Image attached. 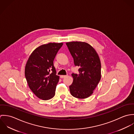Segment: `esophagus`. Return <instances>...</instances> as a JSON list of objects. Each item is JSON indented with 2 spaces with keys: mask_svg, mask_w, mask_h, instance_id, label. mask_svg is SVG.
I'll list each match as a JSON object with an SVG mask.
<instances>
[{
  "mask_svg": "<svg viewBox=\"0 0 134 134\" xmlns=\"http://www.w3.org/2000/svg\"><path fill=\"white\" fill-rule=\"evenodd\" d=\"M66 77V75H61V76H60V78H64V77Z\"/></svg>",
  "mask_w": 134,
  "mask_h": 134,
  "instance_id": "obj_1",
  "label": "esophagus"
}]
</instances>
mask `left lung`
<instances>
[{
	"label": "left lung",
	"mask_w": 134,
	"mask_h": 134,
	"mask_svg": "<svg viewBox=\"0 0 134 134\" xmlns=\"http://www.w3.org/2000/svg\"><path fill=\"white\" fill-rule=\"evenodd\" d=\"M74 59L79 73L72 74V84L70 86L71 95L78 98H86L91 96L101 78V64L95 49L84 42L66 43Z\"/></svg>",
	"instance_id": "obj_1"
}]
</instances>
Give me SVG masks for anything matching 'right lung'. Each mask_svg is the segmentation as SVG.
Returning a JSON list of instances; mask_svg holds the SVG:
<instances>
[{
  "instance_id": "add662e5",
  "label": "right lung",
  "mask_w": 134,
  "mask_h": 134,
  "mask_svg": "<svg viewBox=\"0 0 134 134\" xmlns=\"http://www.w3.org/2000/svg\"><path fill=\"white\" fill-rule=\"evenodd\" d=\"M62 45L63 43H49L38 46L26 64L25 75L29 87L43 100L49 99L55 94L59 76L56 75L53 62Z\"/></svg>"
}]
</instances>
